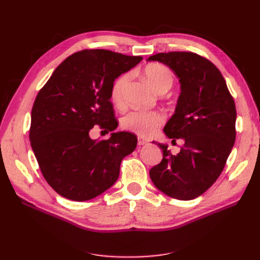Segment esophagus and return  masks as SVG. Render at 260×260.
<instances>
[{"label": "esophagus", "mask_w": 260, "mask_h": 260, "mask_svg": "<svg viewBox=\"0 0 260 260\" xmlns=\"http://www.w3.org/2000/svg\"><path fill=\"white\" fill-rule=\"evenodd\" d=\"M147 143H148L147 140H145V139H143V138H139V140H138V144H139V145H145V144H147Z\"/></svg>", "instance_id": "obj_1"}]
</instances>
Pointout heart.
Masks as SVG:
<instances>
[{
    "label": "heart",
    "instance_id": "1",
    "mask_svg": "<svg viewBox=\"0 0 260 260\" xmlns=\"http://www.w3.org/2000/svg\"><path fill=\"white\" fill-rule=\"evenodd\" d=\"M144 76L156 92L168 91L174 83V75L171 70L161 64H151L144 70ZM129 81V74L119 76L111 88V99L116 105H121L123 92ZM165 116L161 112L132 111L124 115L121 119L122 129L137 133L141 137H148L164 122Z\"/></svg>",
    "mask_w": 260,
    "mask_h": 260
}]
</instances>
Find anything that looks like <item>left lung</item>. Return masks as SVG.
Listing matches in <instances>:
<instances>
[{"label":"left lung","instance_id":"1","mask_svg":"<svg viewBox=\"0 0 260 260\" xmlns=\"http://www.w3.org/2000/svg\"><path fill=\"white\" fill-rule=\"evenodd\" d=\"M160 61L179 78L181 93L175 114L164 128L169 139H183L177 155L168 145L162 160L149 170L153 183L172 199L199 198L221 174L235 142L237 109L224 78L208 59L192 52L158 53Z\"/></svg>","mask_w":260,"mask_h":260}]
</instances>
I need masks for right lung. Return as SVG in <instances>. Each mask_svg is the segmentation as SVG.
Here are the masks:
<instances>
[{
    "label": "right lung",
    "instance_id": "right-lung-1",
    "mask_svg": "<svg viewBox=\"0 0 260 260\" xmlns=\"http://www.w3.org/2000/svg\"><path fill=\"white\" fill-rule=\"evenodd\" d=\"M141 56L108 50H83L70 55L39 91L31 111L29 139L42 175L62 198L84 202L96 198L119 177L124 156L138 139L114 132L108 140H92L94 125L114 131L117 120L111 88Z\"/></svg>",
    "mask_w": 260,
    "mask_h": 260
}]
</instances>
